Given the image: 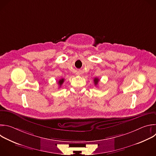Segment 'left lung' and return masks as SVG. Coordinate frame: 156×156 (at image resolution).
Here are the masks:
<instances>
[{
	"instance_id": "left-lung-1",
	"label": "left lung",
	"mask_w": 156,
	"mask_h": 156,
	"mask_svg": "<svg viewBox=\"0 0 156 156\" xmlns=\"http://www.w3.org/2000/svg\"><path fill=\"white\" fill-rule=\"evenodd\" d=\"M99 81V80L98 78H95L94 79V84L95 85H97L98 84V82Z\"/></svg>"
}]
</instances>
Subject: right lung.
<instances>
[{"instance_id":"add662e5","label":"right lung","mask_w":156,"mask_h":156,"mask_svg":"<svg viewBox=\"0 0 156 156\" xmlns=\"http://www.w3.org/2000/svg\"><path fill=\"white\" fill-rule=\"evenodd\" d=\"M63 82H64L63 78H61L60 80H59V81H58V84L59 85V87H60L62 86V84L63 83Z\"/></svg>"}]
</instances>
